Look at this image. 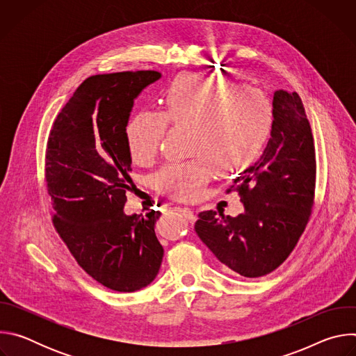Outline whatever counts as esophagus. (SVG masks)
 <instances>
[{
    "label": "esophagus",
    "mask_w": 356,
    "mask_h": 356,
    "mask_svg": "<svg viewBox=\"0 0 356 356\" xmlns=\"http://www.w3.org/2000/svg\"><path fill=\"white\" fill-rule=\"evenodd\" d=\"M180 211H181V214H183L190 222H194V221H195V214H194V211H193L191 209L183 207V209H180Z\"/></svg>",
    "instance_id": "34e87169"
}]
</instances>
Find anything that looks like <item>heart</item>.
<instances>
[{
  "label": "heart",
  "mask_w": 356,
  "mask_h": 356,
  "mask_svg": "<svg viewBox=\"0 0 356 356\" xmlns=\"http://www.w3.org/2000/svg\"><path fill=\"white\" fill-rule=\"evenodd\" d=\"M168 124L188 129V155L169 163L155 177L170 198L193 201L214 175L238 173L249 168L269 139L273 107L259 90L227 80L183 76L173 81L163 99V111H140L129 121L127 139L132 161L147 165L155 159Z\"/></svg>",
  "instance_id": "1"
}]
</instances>
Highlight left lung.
<instances>
[{
	"label": "left lung",
	"mask_w": 356,
	"mask_h": 356,
	"mask_svg": "<svg viewBox=\"0 0 356 356\" xmlns=\"http://www.w3.org/2000/svg\"><path fill=\"white\" fill-rule=\"evenodd\" d=\"M272 106L273 127L264 154L235 179L243 213L231 217L202 211L194 225L222 269L243 277H261L279 268L313 209L316 152L301 98L296 91L276 90Z\"/></svg>",
	"instance_id": "1"
}]
</instances>
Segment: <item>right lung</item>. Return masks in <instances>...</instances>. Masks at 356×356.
Returning a JSON list of instances; mask_svg holds the SVG:
<instances>
[{"label": "right lung", "mask_w": 356, "mask_h": 356, "mask_svg": "<svg viewBox=\"0 0 356 356\" xmlns=\"http://www.w3.org/2000/svg\"><path fill=\"white\" fill-rule=\"evenodd\" d=\"M162 77L139 70L84 80L58 115L46 150L54 224L77 264L115 291H136L159 273V211L127 216L132 156L127 127L135 99Z\"/></svg>", "instance_id": "obj_1"}]
</instances>
